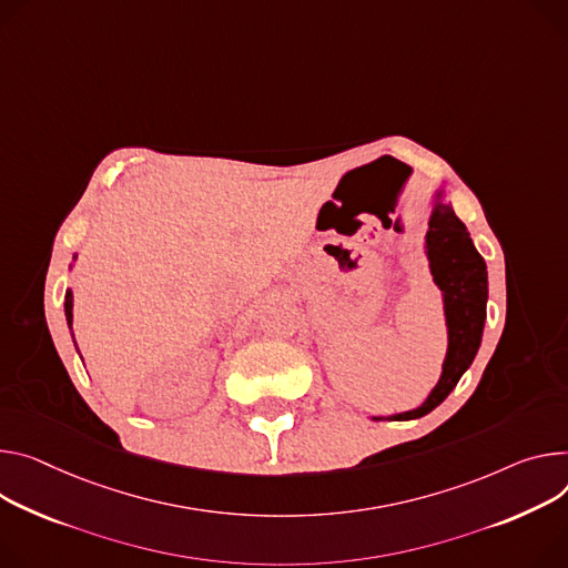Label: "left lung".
Returning <instances> with one entry per match:
<instances>
[{
    "label": "left lung",
    "instance_id": "1",
    "mask_svg": "<svg viewBox=\"0 0 568 568\" xmlns=\"http://www.w3.org/2000/svg\"><path fill=\"white\" fill-rule=\"evenodd\" d=\"M426 253L430 274L444 292L448 326V351L442 378L417 409L400 412L394 417H374L376 422H409L428 415L453 392L480 348L487 320V265L476 251L467 226L459 222L448 203H435L426 233Z\"/></svg>",
    "mask_w": 568,
    "mask_h": 568
}]
</instances>
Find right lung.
Returning <instances> with one entry per match:
<instances>
[{
	"label": "right lung",
	"mask_w": 568,
	"mask_h": 568,
	"mask_svg": "<svg viewBox=\"0 0 568 568\" xmlns=\"http://www.w3.org/2000/svg\"><path fill=\"white\" fill-rule=\"evenodd\" d=\"M65 317H68V326H72V292H65Z\"/></svg>",
	"instance_id": "obj_1"
}]
</instances>
